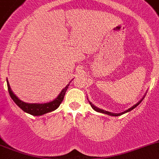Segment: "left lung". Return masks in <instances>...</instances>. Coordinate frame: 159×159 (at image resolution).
Instances as JSON below:
<instances>
[{"mask_svg":"<svg viewBox=\"0 0 159 159\" xmlns=\"http://www.w3.org/2000/svg\"><path fill=\"white\" fill-rule=\"evenodd\" d=\"M143 98H144V96H143V97L142 98H141V100H139V101L138 102L136 103V104H135V105H134L133 106H132V107H131V108L128 109L127 110H125V111L122 112V113H111V112L106 111V110H102V109H100V108H98L97 106H94V105H93L92 103H91V102H90L89 100H88V98H87V100H88V102H89L90 105H91V107H92V109H94V110H95L96 112H98V113H105V114L110 115V116H120V115L124 114V113H128V112L131 111V110H133V109H135V108H136V106H137L138 105H139V103H140L141 102L143 101Z\"/></svg>","mask_w":159,"mask_h":159,"instance_id":"1","label":"left lung"}]
</instances>
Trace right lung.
I'll use <instances>...</instances> for the list:
<instances>
[{"instance_id": "right-lung-1", "label": "right lung", "mask_w": 159, "mask_h": 159, "mask_svg": "<svg viewBox=\"0 0 159 159\" xmlns=\"http://www.w3.org/2000/svg\"><path fill=\"white\" fill-rule=\"evenodd\" d=\"M70 83H71V81H70ZM7 85H8V93H9L10 94V97L11 98V99L13 100V102H14L22 110H23L25 113L33 115V116H41V115L46 114V113H49V112L53 111V110H57V109L59 107L62 101L64 100L65 92H66L67 89L68 88L69 84H68L65 88H63V90L61 91L59 95H58L55 99H53V101L49 102L46 103L24 102L21 101V100L13 93V91H11L9 84H8V79H7Z\"/></svg>"}]
</instances>
